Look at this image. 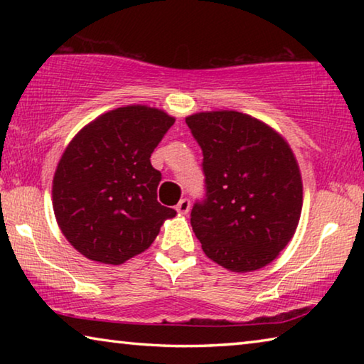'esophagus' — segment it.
Masks as SVG:
<instances>
[{"label": "esophagus", "instance_id": "1", "mask_svg": "<svg viewBox=\"0 0 364 364\" xmlns=\"http://www.w3.org/2000/svg\"><path fill=\"white\" fill-rule=\"evenodd\" d=\"M189 208H191V200L189 199H181L176 205V212L181 213V215H186L189 212Z\"/></svg>", "mask_w": 364, "mask_h": 364}]
</instances>
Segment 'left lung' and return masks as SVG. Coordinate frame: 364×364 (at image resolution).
<instances>
[{"instance_id": "1", "label": "left lung", "mask_w": 364, "mask_h": 364, "mask_svg": "<svg viewBox=\"0 0 364 364\" xmlns=\"http://www.w3.org/2000/svg\"><path fill=\"white\" fill-rule=\"evenodd\" d=\"M200 146L205 199L191 226L205 255L247 273L274 260L297 230L304 188L286 139L267 123L236 110L186 117Z\"/></svg>"}]
</instances>
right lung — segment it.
I'll return each mask as SVG.
<instances>
[{"label":"right lung","mask_w":364,"mask_h":364,"mask_svg":"<svg viewBox=\"0 0 364 364\" xmlns=\"http://www.w3.org/2000/svg\"><path fill=\"white\" fill-rule=\"evenodd\" d=\"M164 110L127 106L82 128L60 157L53 208L73 249L90 260L120 264L144 252L173 208L157 200L162 173L151 154L173 125Z\"/></svg>","instance_id":"add662e5"}]
</instances>
